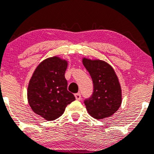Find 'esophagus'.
<instances>
[{
    "mask_svg": "<svg viewBox=\"0 0 154 154\" xmlns=\"http://www.w3.org/2000/svg\"><path fill=\"white\" fill-rule=\"evenodd\" d=\"M74 96H75V98L77 100H80V98H81V95H80V93H77L74 95Z\"/></svg>",
    "mask_w": 154,
    "mask_h": 154,
    "instance_id": "1",
    "label": "esophagus"
}]
</instances>
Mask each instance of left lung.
<instances>
[{
    "label": "left lung",
    "instance_id": "1",
    "mask_svg": "<svg viewBox=\"0 0 154 154\" xmlns=\"http://www.w3.org/2000/svg\"><path fill=\"white\" fill-rule=\"evenodd\" d=\"M82 62L93 82V94L84 101L88 113L97 120L110 117L122 103V89L117 74L111 65L103 60L84 57Z\"/></svg>",
    "mask_w": 154,
    "mask_h": 154
}]
</instances>
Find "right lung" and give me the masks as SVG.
Segmentation results:
<instances>
[{"mask_svg": "<svg viewBox=\"0 0 154 154\" xmlns=\"http://www.w3.org/2000/svg\"><path fill=\"white\" fill-rule=\"evenodd\" d=\"M68 61L59 56L47 58L34 70L29 83L27 96L31 110L46 120L61 117L67 105L75 100L68 91L65 77Z\"/></svg>", "mask_w": 154, "mask_h": 154, "instance_id": "right-lung-1", "label": "right lung"}]
</instances>
